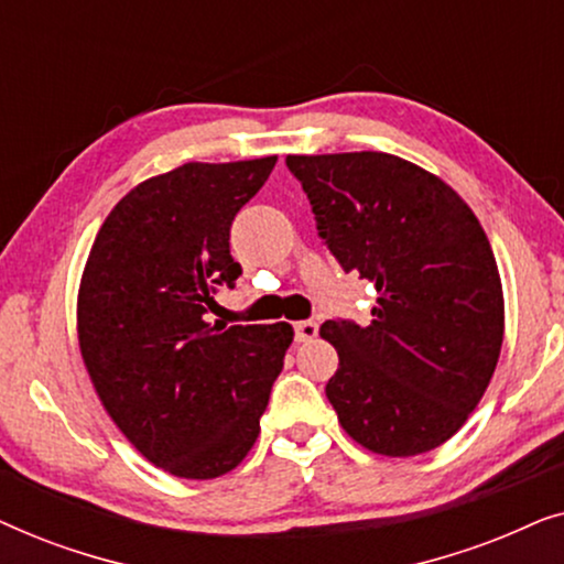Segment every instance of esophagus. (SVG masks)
Returning <instances> with one entry per match:
<instances>
[{"label":"esophagus","mask_w":564,"mask_h":564,"mask_svg":"<svg viewBox=\"0 0 564 564\" xmlns=\"http://www.w3.org/2000/svg\"><path fill=\"white\" fill-rule=\"evenodd\" d=\"M315 336H318V323H315V321H300V323H295V338H297L300 344L313 341Z\"/></svg>","instance_id":"34e87169"}]
</instances>
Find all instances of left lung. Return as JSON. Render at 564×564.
Segmentation results:
<instances>
[{
	"label": "left lung",
	"instance_id": "obj_1",
	"mask_svg": "<svg viewBox=\"0 0 564 564\" xmlns=\"http://www.w3.org/2000/svg\"><path fill=\"white\" fill-rule=\"evenodd\" d=\"M321 238L377 290L375 321H326L338 369L326 395L346 434L415 457L465 426L496 372L503 284L469 205L436 174L380 151L288 156Z\"/></svg>",
	"mask_w": 564,
	"mask_h": 564
}]
</instances>
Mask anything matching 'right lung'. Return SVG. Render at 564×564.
Segmentation results:
<instances>
[{
    "instance_id": "right-lung-1",
    "label": "right lung",
    "mask_w": 564,
    "mask_h": 564,
    "mask_svg": "<svg viewBox=\"0 0 564 564\" xmlns=\"http://www.w3.org/2000/svg\"><path fill=\"white\" fill-rule=\"evenodd\" d=\"M276 156L189 161L135 184L107 215L84 264L76 334L99 403L151 465L213 480L241 465L282 372L290 323H207L234 282L230 223Z\"/></svg>"
}]
</instances>
